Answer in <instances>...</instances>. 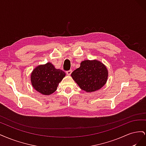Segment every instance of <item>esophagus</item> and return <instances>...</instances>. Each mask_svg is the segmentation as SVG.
I'll list each match as a JSON object with an SVG mask.
<instances>
[{"instance_id":"1","label":"esophagus","mask_w":146,"mask_h":146,"mask_svg":"<svg viewBox=\"0 0 146 146\" xmlns=\"http://www.w3.org/2000/svg\"><path fill=\"white\" fill-rule=\"evenodd\" d=\"M72 72V70H67V71H66V74H67L68 76H69V75L71 74Z\"/></svg>"}]
</instances>
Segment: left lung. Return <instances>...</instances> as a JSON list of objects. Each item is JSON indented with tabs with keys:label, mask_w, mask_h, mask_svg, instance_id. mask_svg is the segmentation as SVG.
Segmentation results:
<instances>
[{
	"label": "left lung",
	"mask_w": 146,
	"mask_h": 146,
	"mask_svg": "<svg viewBox=\"0 0 146 146\" xmlns=\"http://www.w3.org/2000/svg\"><path fill=\"white\" fill-rule=\"evenodd\" d=\"M71 76L82 90L92 92L100 89L107 82L108 70L98 60H85L80 68L72 72Z\"/></svg>",
	"instance_id": "1"
}]
</instances>
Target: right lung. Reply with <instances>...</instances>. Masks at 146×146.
Here are the masks:
<instances>
[{"instance_id": "right-lung-1", "label": "right lung", "mask_w": 146, "mask_h": 146, "mask_svg": "<svg viewBox=\"0 0 146 146\" xmlns=\"http://www.w3.org/2000/svg\"><path fill=\"white\" fill-rule=\"evenodd\" d=\"M65 72L55 69L50 63L38 66L31 74V82L37 91L44 95H50L54 92L65 76Z\"/></svg>"}]
</instances>
